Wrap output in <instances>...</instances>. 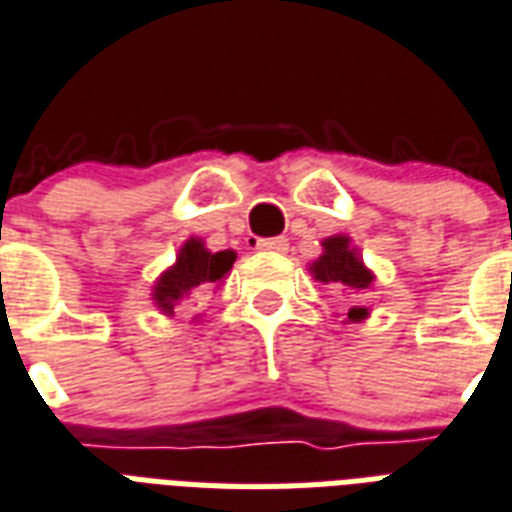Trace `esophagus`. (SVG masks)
Segmentation results:
<instances>
[{
	"instance_id": "obj_1",
	"label": "esophagus",
	"mask_w": 512,
	"mask_h": 512,
	"mask_svg": "<svg viewBox=\"0 0 512 512\" xmlns=\"http://www.w3.org/2000/svg\"><path fill=\"white\" fill-rule=\"evenodd\" d=\"M257 249H263V252H287L290 241L282 239V236H276V239H260L257 241Z\"/></svg>"
}]
</instances>
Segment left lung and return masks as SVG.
Wrapping results in <instances>:
<instances>
[{"label":"left lung","instance_id":"left-lung-1","mask_svg":"<svg viewBox=\"0 0 512 512\" xmlns=\"http://www.w3.org/2000/svg\"><path fill=\"white\" fill-rule=\"evenodd\" d=\"M308 271H311V276H314L317 282L327 284L333 292H338L343 298H349L351 306L346 308V314H343V325L362 322V319L370 317V308L362 306L360 295L373 287L376 273L362 263L360 249L351 244V239L346 233L322 239V255H319L314 263H308Z\"/></svg>","mask_w":512,"mask_h":512}]
</instances>
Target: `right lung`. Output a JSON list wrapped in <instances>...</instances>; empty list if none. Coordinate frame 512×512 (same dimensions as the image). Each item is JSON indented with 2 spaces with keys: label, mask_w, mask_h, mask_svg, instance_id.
Here are the masks:
<instances>
[{
  "label": "right lung",
  "mask_w": 512,
  "mask_h": 512,
  "mask_svg": "<svg viewBox=\"0 0 512 512\" xmlns=\"http://www.w3.org/2000/svg\"><path fill=\"white\" fill-rule=\"evenodd\" d=\"M233 263H236L233 249L212 252L206 249L204 239L190 236L179 247L174 265H169L152 284V303L161 314L174 317V308L182 303H198L212 290H220Z\"/></svg>",
  "instance_id": "1"
}]
</instances>
